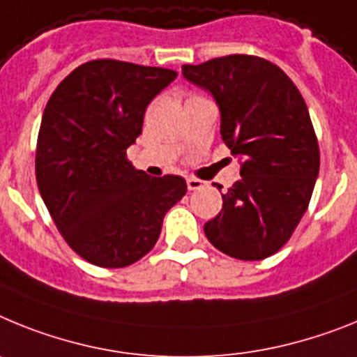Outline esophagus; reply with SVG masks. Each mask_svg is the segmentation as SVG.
<instances>
[{"mask_svg": "<svg viewBox=\"0 0 357 357\" xmlns=\"http://www.w3.org/2000/svg\"><path fill=\"white\" fill-rule=\"evenodd\" d=\"M204 185V181H201V179L197 178H187V187L188 190H199L201 187Z\"/></svg>", "mask_w": 357, "mask_h": 357, "instance_id": "obj_1", "label": "esophagus"}]
</instances>
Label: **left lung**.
<instances>
[{
  "mask_svg": "<svg viewBox=\"0 0 357 357\" xmlns=\"http://www.w3.org/2000/svg\"><path fill=\"white\" fill-rule=\"evenodd\" d=\"M181 71L215 98L222 142L241 160V179L222 194L204 235L234 259H266L289 241L318 178L320 149L307 105L277 64L255 55H226Z\"/></svg>",
  "mask_w": 357,
  "mask_h": 357,
  "instance_id": "1",
  "label": "left lung"
}]
</instances>
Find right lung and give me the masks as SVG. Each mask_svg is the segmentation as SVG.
I'll list each match as a JSON object with an SVG mask.
<instances>
[{
  "instance_id": "1",
  "label": "right lung",
  "mask_w": 357,
  "mask_h": 357,
  "mask_svg": "<svg viewBox=\"0 0 357 357\" xmlns=\"http://www.w3.org/2000/svg\"><path fill=\"white\" fill-rule=\"evenodd\" d=\"M176 77L98 59L71 71L46 104L37 187L64 241L91 264L126 268L147 255L165 213L187 194L181 176L151 178L127 160L147 105Z\"/></svg>"
}]
</instances>
